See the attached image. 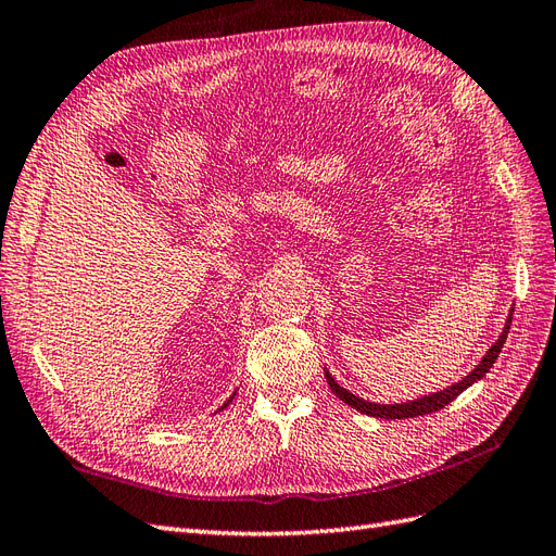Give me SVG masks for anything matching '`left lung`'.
Returning <instances> with one entry per match:
<instances>
[{
    "instance_id": "obj_1",
    "label": "left lung",
    "mask_w": 556,
    "mask_h": 556,
    "mask_svg": "<svg viewBox=\"0 0 556 556\" xmlns=\"http://www.w3.org/2000/svg\"><path fill=\"white\" fill-rule=\"evenodd\" d=\"M509 325H511V314H509V318H507V323H505L503 334H500L497 342H495L489 351H485V356L481 358V363H479L477 368H473L467 377H463V380H459L457 384H453V387H448V389H443V391H437V394H429V396H425V399L408 401V403H394V405L370 403V401H363V399L354 396V394H351V391H346L344 387L337 384L334 377H332L328 370H325V380H328V384H330V389H332V394H334L337 399L344 401L346 405H351V408H356L358 413H365V415H370V417H380V419H408V417H419V415L437 413V410L445 408V405H448L451 401H455L459 394H463V391H465L467 387H471L473 382L481 380V377H485V372H489V370L493 368V363H495V358L500 356V351H503V344H505V340H507Z\"/></svg>"
}]
</instances>
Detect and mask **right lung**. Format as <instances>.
<instances>
[{
    "label": "right lung",
    "instance_id": "add662e5",
    "mask_svg": "<svg viewBox=\"0 0 556 556\" xmlns=\"http://www.w3.org/2000/svg\"><path fill=\"white\" fill-rule=\"evenodd\" d=\"M233 396H236V394H233ZM233 396H231V399H228V401H226V403H224V405H222V408H219V410H224V408H226V405H228V403H231V401H233Z\"/></svg>",
    "mask_w": 556,
    "mask_h": 556
}]
</instances>
